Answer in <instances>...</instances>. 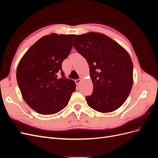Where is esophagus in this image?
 Returning <instances> with one entry per match:
<instances>
[{
	"label": "esophagus",
	"mask_w": 158,
	"mask_h": 158,
	"mask_svg": "<svg viewBox=\"0 0 158 158\" xmlns=\"http://www.w3.org/2000/svg\"><path fill=\"white\" fill-rule=\"evenodd\" d=\"M81 82V80L80 79H77V80H75V83L76 85H78L80 84V83Z\"/></svg>",
	"instance_id": "esophagus-1"
}]
</instances>
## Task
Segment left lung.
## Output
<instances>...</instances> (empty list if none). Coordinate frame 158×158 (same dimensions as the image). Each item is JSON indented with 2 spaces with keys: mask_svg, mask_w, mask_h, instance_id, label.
Here are the masks:
<instances>
[{
  "mask_svg": "<svg viewBox=\"0 0 158 158\" xmlns=\"http://www.w3.org/2000/svg\"><path fill=\"white\" fill-rule=\"evenodd\" d=\"M74 47L86 59L94 89L88 106L100 113L115 111L125 103L133 85V64L128 52L101 33L76 35Z\"/></svg>",
  "mask_w": 158,
  "mask_h": 158,
  "instance_id": "obj_1",
  "label": "left lung"
}]
</instances>
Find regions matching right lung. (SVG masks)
<instances>
[{
  "label": "right lung",
  "mask_w": 158,
  "mask_h": 158,
  "mask_svg": "<svg viewBox=\"0 0 158 158\" xmlns=\"http://www.w3.org/2000/svg\"><path fill=\"white\" fill-rule=\"evenodd\" d=\"M75 36L51 33L42 37L19 62L16 79L22 98L38 113L59 112L76 89L74 81L65 78L62 71V63L70 54ZM60 71L62 78L58 79Z\"/></svg>",
  "instance_id": "1"
}]
</instances>
